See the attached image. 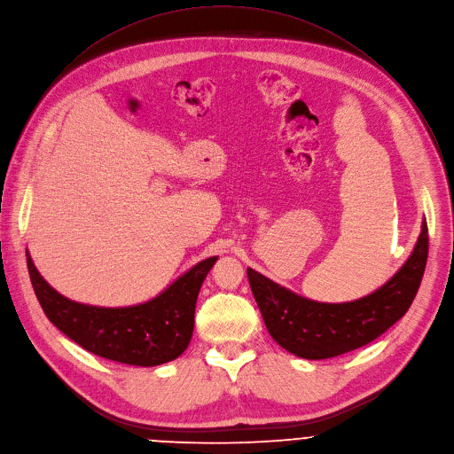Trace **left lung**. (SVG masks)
<instances>
[{
    "mask_svg": "<svg viewBox=\"0 0 454 454\" xmlns=\"http://www.w3.org/2000/svg\"><path fill=\"white\" fill-rule=\"evenodd\" d=\"M427 225L408 261L374 294L352 302L327 304L301 297L247 268L264 325L283 348L306 359L334 357L381 336L410 309L427 261Z\"/></svg>",
    "mask_w": 454,
    "mask_h": 454,
    "instance_id": "left-lung-1",
    "label": "left lung"
}]
</instances>
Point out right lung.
<instances>
[{
    "label": "right lung",
    "mask_w": 454,
    "mask_h": 454,
    "mask_svg": "<svg viewBox=\"0 0 454 454\" xmlns=\"http://www.w3.org/2000/svg\"><path fill=\"white\" fill-rule=\"evenodd\" d=\"M216 259L200 261L152 301L100 308L69 301L53 290L27 250L30 281L50 322L85 350L136 367L162 365L186 350L193 336L197 297Z\"/></svg>",
    "instance_id": "obj_1"
}]
</instances>
